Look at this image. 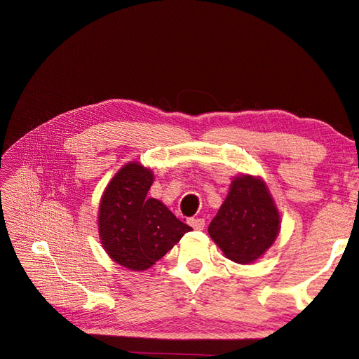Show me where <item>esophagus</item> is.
<instances>
[{
  "label": "esophagus",
  "instance_id": "obj_1",
  "mask_svg": "<svg viewBox=\"0 0 359 359\" xmlns=\"http://www.w3.org/2000/svg\"><path fill=\"white\" fill-rule=\"evenodd\" d=\"M189 224L193 227V229L202 231L203 227H205V220H203V219H199V217H193V219L189 220Z\"/></svg>",
  "mask_w": 359,
  "mask_h": 359
}]
</instances>
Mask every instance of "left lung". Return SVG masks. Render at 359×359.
Instances as JSON below:
<instances>
[{
  "mask_svg": "<svg viewBox=\"0 0 359 359\" xmlns=\"http://www.w3.org/2000/svg\"><path fill=\"white\" fill-rule=\"evenodd\" d=\"M280 214L262 178L235 177L231 190L208 227L212 241L227 259L252 264L274 244Z\"/></svg>",
  "mask_w": 359,
  "mask_h": 359,
  "instance_id": "left-lung-1",
  "label": "left lung"
}]
</instances>
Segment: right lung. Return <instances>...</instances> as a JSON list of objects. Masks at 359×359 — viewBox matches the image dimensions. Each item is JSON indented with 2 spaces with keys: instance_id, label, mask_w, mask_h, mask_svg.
Returning a JSON list of instances; mask_svg holds the SVG:
<instances>
[{
  "instance_id": "add662e5",
  "label": "right lung",
  "mask_w": 359,
  "mask_h": 359,
  "mask_svg": "<svg viewBox=\"0 0 359 359\" xmlns=\"http://www.w3.org/2000/svg\"><path fill=\"white\" fill-rule=\"evenodd\" d=\"M154 173L137 161L119 169L103 191L99 235L104 252L130 271L153 266L191 227L168 206L147 198Z\"/></svg>"
}]
</instances>
